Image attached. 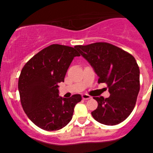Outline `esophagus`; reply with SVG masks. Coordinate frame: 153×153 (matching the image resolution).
Here are the masks:
<instances>
[{
  "label": "esophagus",
  "instance_id": "esophagus-1",
  "mask_svg": "<svg viewBox=\"0 0 153 153\" xmlns=\"http://www.w3.org/2000/svg\"><path fill=\"white\" fill-rule=\"evenodd\" d=\"M82 98L84 100H88L89 99V98H91V96H89V95H86V94H83Z\"/></svg>",
  "mask_w": 153,
  "mask_h": 153
}]
</instances>
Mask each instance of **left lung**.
<instances>
[{
  "instance_id": "1",
  "label": "left lung",
  "mask_w": 153,
  "mask_h": 153,
  "mask_svg": "<svg viewBox=\"0 0 153 153\" xmlns=\"http://www.w3.org/2000/svg\"><path fill=\"white\" fill-rule=\"evenodd\" d=\"M98 77L106 83L109 98L95 97L98 107L92 112L98 122L116 125L124 121L133 110L140 89V70L135 58L123 49L108 43L75 46Z\"/></svg>"
}]
</instances>
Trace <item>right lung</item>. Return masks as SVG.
Listing matches in <instances>:
<instances>
[{
	"mask_svg": "<svg viewBox=\"0 0 153 153\" xmlns=\"http://www.w3.org/2000/svg\"><path fill=\"white\" fill-rule=\"evenodd\" d=\"M80 56L73 47L52 44L34 55L24 65L18 79L21 105L28 118L47 131L62 129L72 120L81 95L59 96L58 84L64 82L72 60Z\"/></svg>",
	"mask_w": 153,
	"mask_h": 153,
	"instance_id": "right-lung-1",
	"label": "right lung"
}]
</instances>
